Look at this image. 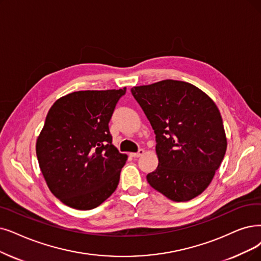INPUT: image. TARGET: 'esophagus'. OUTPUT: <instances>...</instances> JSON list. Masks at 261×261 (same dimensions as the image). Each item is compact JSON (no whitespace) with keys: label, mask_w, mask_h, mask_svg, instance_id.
I'll use <instances>...</instances> for the list:
<instances>
[{"label":"esophagus","mask_w":261,"mask_h":261,"mask_svg":"<svg viewBox=\"0 0 261 261\" xmlns=\"http://www.w3.org/2000/svg\"><path fill=\"white\" fill-rule=\"evenodd\" d=\"M143 154H144V150L139 149L138 152H136V153H130V156H132V158H139V156H141Z\"/></svg>","instance_id":"obj_1"}]
</instances>
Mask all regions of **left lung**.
Returning <instances> with one entry per match:
<instances>
[{
  "label": "left lung",
  "mask_w": 261,
  "mask_h": 261,
  "mask_svg": "<svg viewBox=\"0 0 261 261\" xmlns=\"http://www.w3.org/2000/svg\"><path fill=\"white\" fill-rule=\"evenodd\" d=\"M130 91L155 134L159 166L147 175L149 184L176 202L200 195L227 149L214 101L191 83L171 79Z\"/></svg>",
  "instance_id": "1"
}]
</instances>
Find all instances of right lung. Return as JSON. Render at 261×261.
Wrapping results in <instances>:
<instances>
[{
	"mask_svg": "<svg viewBox=\"0 0 261 261\" xmlns=\"http://www.w3.org/2000/svg\"><path fill=\"white\" fill-rule=\"evenodd\" d=\"M125 93L72 92L48 111L37 160L51 193L70 207L94 209L117 189L127 155L112 144L109 122Z\"/></svg>",
	"mask_w": 261,
	"mask_h": 261,
	"instance_id": "add662e5",
	"label": "right lung"
}]
</instances>
